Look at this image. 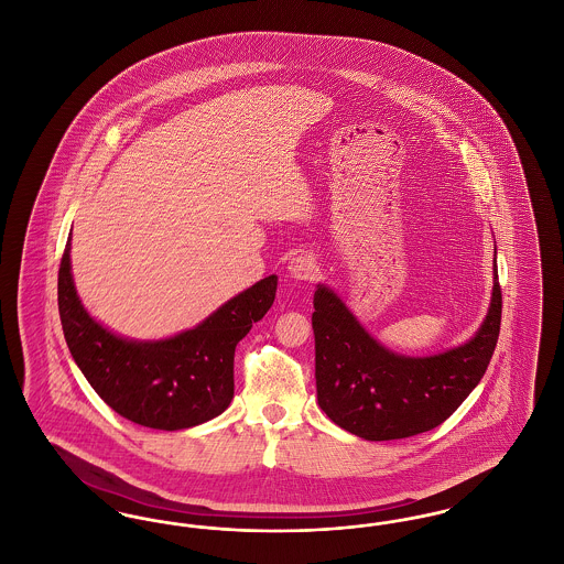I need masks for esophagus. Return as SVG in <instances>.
I'll return each mask as SVG.
<instances>
[{
	"instance_id": "34e87169",
	"label": "esophagus",
	"mask_w": 564,
	"mask_h": 564,
	"mask_svg": "<svg viewBox=\"0 0 564 564\" xmlns=\"http://www.w3.org/2000/svg\"><path fill=\"white\" fill-rule=\"evenodd\" d=\"M288 270L295 281H311L317 274V262L311 253H297L288 264Z\"/></svg>"
}]
</instances>
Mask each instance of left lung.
Masks as SVG:
<instances>
[{
  "mask_svg": "<svg viewBox=\"0 0 564 564\" xmlns=\"http://www.w3.org/2000/svg\"><path fill=\"white\" fill-rule=\"evenodd\" d=\"M313 304L317 402L338 427L370 442L402 440L442 425L482 380L501 327L497 258L490 306L478 332L465 345L427 357L380 345L323 283Z\"/></svg>",
  "mask_w": 564,
  "mask_h": 564,
  "instance_id": "8db88e82",
  "label": "left lung"
}]
</instances>
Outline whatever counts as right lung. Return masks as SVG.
I'll return each instance as SVG.
<instances>
[{"mask_svg":"<svg viewBox=\"0 0 564 564\" xmlns=\"http://www.w3.org/2000/svg\"><path fill=\"white\" fill-rule=\"evenodd\" d=\"M72 237L58 269V315L67 347L97 395L141 427L180 431L219 416L235 398V349L269 313L276 274L230 297L205 322L162 340L113 334L82 304Z\"/></svg>","mask_w":564,"mask_h":564,"instance_id":"obj_1","label":"right lung"}]
</instances>
